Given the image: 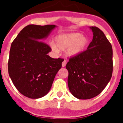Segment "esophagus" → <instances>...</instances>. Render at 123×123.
Instances as JSON below:
<instances>
[{
	"mask_svg": "<svg viewBox=\"0 0 123 123\" xmlns=\"http://www.w3.org/2000/svg\"><path fill=\"white\" fill-rule=\"evenodd\" d=\"M67 65V62L66 61H63L62 62V67H65Z\"/></svg>",
	"mask_w": 123,
	"mask_h": 123,
	"instance_id": "esophagus-1",
	"label": "esophagus"
}]
</instances>
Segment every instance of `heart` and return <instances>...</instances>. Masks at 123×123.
<instances>
[{
  "instance_id": "1",
  "label": "heart",
  "mask_w": 123,
  "mask_h": 123,
  "mask_svg": "<svg viewBox=\"0 0 123 123\" xmlns=\"http://www.w3.org/2000/svg\"><path fill=\"white\" fill-rule=\"evenodd\" d=\"M56 46L52 45L55 52L58 50L67 51V55L69 57H75L81 55L88 47L90 40L86 36H82L79 32L64 34L56 38Z\"/></svg>"
}]
</instances>
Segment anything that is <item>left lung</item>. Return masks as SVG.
<instances>
[{
	"mask_svg": "<svg viewBox=\"0 0 123 123\" xmlns=\"http://www.w3.org/2000/svg\"><path fill=\"white\" fill-rule=\"evenodd\" d=\"M91 29L94 36L87 49L69 58L66 65L69 89L79 99H90L100 94L112 76V46L99 28Z\"/></svg>",
	"mask_w": 123,
	"mask_h": 123,
	"instance_id": "obj_1",
	"label": "left lung"
}]
</instances>
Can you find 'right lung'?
I'll list each match as a JSON object with an SVG mask.
<instances>
[{
  "mask_svg": "<svg viewBox=\"0 0 123 123\" xmlns=\"http://www.w3.org/2000/svg\"><path fill=\"white\" fill-rule=\"evenodd\" d=\"M55 25H29L20 31L11 45L8 74L15 87L30 98H39L49 92L62 58L47 55L50 47L43 42Z\"/></svg>",
  "mask_w": 123,
  "mask_h": 123,
  "instance_id": "1",
  "label": "right lung"
}]
</instances>
